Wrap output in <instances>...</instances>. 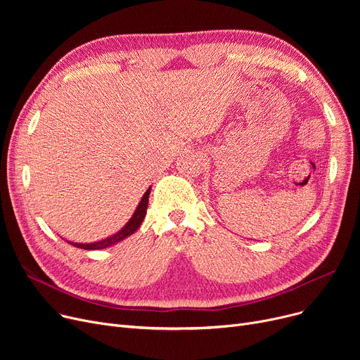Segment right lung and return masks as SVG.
I'll return each mask as SVG.
<instances>
[{
    "mask_svg": "<svg viewBox=\"0 0 360 360\" xmlns=\"http://www.w3.org/2000/svg\"><path fill=\"white\" fill-rule=\"evenodd\" d=\"M150 190H151V186H148V190L141 197V200H140V202L137 205V209H136L134 213H132L131 219L125 223L124 228L121 231H118L117 233H113V235H110V236H108V238H105L102 240L90 242V243H79V242H71V240H67V242L70 245H72V247H77V248H82V250H89V251H94V250H103V248L112 247V245H115V243L124 240L125 238L131 236L132 233H134L140 228V224L143 223V220L146 217Z\"/></svg>",
    "mask_w": 360,
    "mask_h": 360,
    "instance_id": "1",
    "label": "right lung"
}]
</instances>
